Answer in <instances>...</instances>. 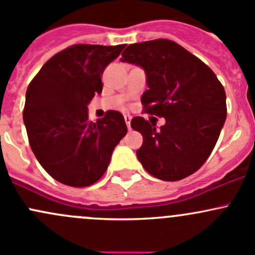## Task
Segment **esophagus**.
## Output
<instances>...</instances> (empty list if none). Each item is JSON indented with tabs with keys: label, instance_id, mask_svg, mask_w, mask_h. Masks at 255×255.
<instances>
[{
	"label": "esophagus",
	"instance_id": "1",
	"mask_svg": "<svg viewBox=\"0 0 255 255\" xmlns=\"http://www.w3.org/2000/svg\"><path fill=\"white\" fill-rule=\"evenodd\" d=\"M125 123H127V127H128V130H130L131 128V127H130V123H131V117L130 115H125Z\"/></svg>",
	"mask_w": 255,
	"mask_h": 255
}]
</instances>
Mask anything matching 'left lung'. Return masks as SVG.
Masks as SVG:
<instances>
[{"label": "left lung", "instance_id": "left-lung-1", "mask_svg": "<svg viewBox=\"0 0 255 255\" xmlns=\"http://www.w3.org/2000/svg\"><path fill=\"white\" fill-rule=\"evenodd\" d=\"M122 55L123 62L145 70V112L166 119L156 130L153 123L132 118L131 128L143 138L138 161L158 179H184L205 163L219 140L227 115L224 86L199 57L168 39L130 44Z\"/></svg>", "mask_w": 255, "mask_h": 255}]
</instances>
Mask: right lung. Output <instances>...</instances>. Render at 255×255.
<instances>
[{
	"mask_svg": "<svg viewBox=\"0 0 255 255\" xmlns=\"http://www.w3.org/2000/svg\"><path fill=\"white\" fill-rule=\"evenodd\" d=\"M125 44H75L55 54L31 80L23 120L31 151L57 182L83 188L101 179L127 135L124 117L109 110L89 122L87 106L103 89L102 75Z\"/></svg>",
	"mask_w": 255,
	"mask_h": 255,
	"instance_id": "1",
	"label": "right lung"
}]
</instances>
